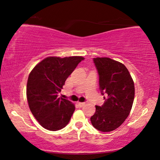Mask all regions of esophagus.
<instances>
[{"mask_svg": "<svg viewBox=\"0 0 160 160\" xmlns=\"http://www.w3.org/2000/svg\"><path fill=\"white\" fill-rule=\"evenodd\" d=\"M78 104L80 107H82L85 105V103H84V102H78Z\"/></svg>", "mask_w": 160, "mask_h": 160, "instance_id": "34e87169", "label": "esophagus"}]
</instances>
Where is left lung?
Segmentation results:
<instances>
[{"mask_svg":"<svg viewBox=\"0 0 160 160\" xmlns=\"http://www.w3.org/2000/svg\"><path fill=\"white\" fill-rule=\"evenodd\" d=\"M99 75V86L105 103L95 106L90 118L92 125L98 131L108 132L124 122L132 110L134 99V84L124 65L108 57L93 58Z\"/></svg>","mask_w":160,"mask_h":160,"instance_id":"8db88e82","label":"left lung"}]
</instances>
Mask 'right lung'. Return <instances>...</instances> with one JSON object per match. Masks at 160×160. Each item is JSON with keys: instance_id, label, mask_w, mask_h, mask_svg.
<instances>
[{"instance_id": "obj_1", "label": "right lung", "mask_w": 160, "mask_h": 160, "mask_svg": "<svg viewBox=\"0 0 160 160\" xmlns=\"http://www.w3.org/2000/svg\"><path fill=\"white\" fill-rule=\"evenodd\" d=\"M84 57H49L34 67L28 75L27 97L35 118L44 128L62 129L68 125L75 107L68 100L59 98L63 85Z\"/></svg>"}]
</instances>
